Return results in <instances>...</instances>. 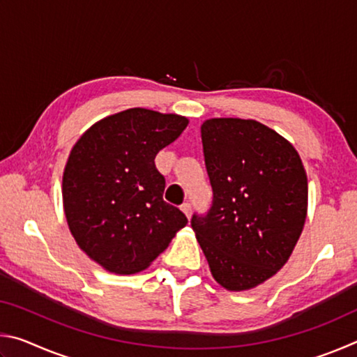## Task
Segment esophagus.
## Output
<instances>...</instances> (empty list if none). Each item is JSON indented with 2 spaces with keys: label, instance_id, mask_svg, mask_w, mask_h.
I'll use <instances>...</instances> for the list:
<instances>
[{
  "label": "esophagus",
  "instance_id": "1",
  "mask_svg": "<svg viewBox=\"0 0 357 357\" xmlns=\"http://www.w3.org/2000/svg\"><path fill=\"white\" fill-rule=\"evenodd\" d=\"M181 209H183V213L185 214L187 219H190V217H192V204L190 203H184L183 206H181Z\"/></svg>",
  "mask_w": 357,
  "mask_h": 357
}]
</instances>
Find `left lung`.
<instances>
[{"mask_svg": "<svg viewBox=\"0 0 357 357\" xmlns=\"http://www.w3.org/2000/svg\"><path fill=\"white\" fill-rule=\"evenodd\" d=\"M202 142L214 197L192 228L217 283L255 288L283 268L304 228V165L291 143L255 119H206Z\"/></svg>", "mask_w": 357, "mask_h": 357, "instance_id": "left-lung-1", "label": "left lung"}]
</instances>
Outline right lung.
Wrapping results in <instances>:
<instances>
[{"mask_svg": "<svg viewBox=\"0 0 357 357\" xmlns=\"http://www.w3.org/2000/svg\"><path fill=\"white\" fill-rule=\"evenodd\" d=\"M189 119L129 108L98 121L72 148L63 174L64 214L86 255L114 274L146 269L187 225L164 202L154 159Z\"/></svg>", "mask_w": 357, "mask_h": 357, "instance_id": "add662e5", "label": "right lung"}]
</instances>
